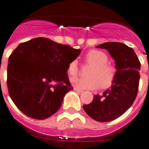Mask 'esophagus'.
<instances>
[{
  "label": "esophagus",
  "mask_w": 149,
  "mask_h": 149,
  "mask_svg": "<svg viewBox=\"0 0 149 149\" xmlns=\"http://www.w3.org/2000/svg\"><path fill=\"white\" fill-rule=\"evenodd\" d=\"M74 91H76V92H77V93H81L83 92L82 90H79V89L76 88V87H74Z\"/></svg>",
  "instance_id": "obj_1"
}]
</instances>
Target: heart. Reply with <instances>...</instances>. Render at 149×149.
<instances>
[{
  "label": "heart",
  "instance_id": "1",
  "mask_svg": "<svg viewBox=\"0 0 149 149\" xmlns=\"http://www.w3.org/2000/svg\"><path fill=\"white\" fill-rule=\"evenodd\" d=\"M86 64L90 66L86 78H73L72 84L78 89L93 90L100 86L102 89L109 88L113 84L117 75V67L109 62V56L105 52L91 49L84 58ZM68 73L72 77L78 74L79 69L77 60H72L68 65Z\"/></svg>",
  "mask_w": 149,
  "mask_h": 149
}]
</instances>
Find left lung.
<instances>
[{"instance_id":"8db88e82","label":"left lung","mask_w":149,"mask_h":149,"mask_svg":"<svg viewBox=\"0 0 149 149\" xmlns=\"http://www.w3.org/2000/svg\"><path fill=\"white\" fill-rule=\"evenodd\" d=\"M97 48L107 49L115 62L116 78L111 88L102 95H94L91 103L83 105L85 112L94 120L109 122L124 114L137 96L140 62L133 48L119 42H106Z\"/></svg>"}]
</instances>
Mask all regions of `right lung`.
Listing matches in <instances>:
<instances>
[{"label":"right lung","instance_id":"add662e5","mask_svg":"<svg viewBox=\"0 0 149 149\" xmlns=\"http://www.w3.org/2000/svg\"><path fill=\"white\" fill-rule=\"evenodd\" d=\"M81 51L46 38L18 46L7 65L8 92L18 109L38 120L55 114L65 95L73 90L67 70Z\"/></svg>","mask_w":149,"mask_h":149}]
</instances>
